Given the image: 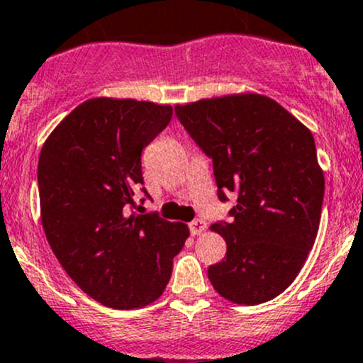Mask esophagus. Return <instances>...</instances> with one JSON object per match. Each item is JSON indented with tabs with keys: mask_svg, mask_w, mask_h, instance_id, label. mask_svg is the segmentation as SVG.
Masks as SVG:
<instances>
[{
	"mask_svg": "<svg viewBox=\"0 0 363 363\" xmlns=\"http://www.w3.org/2000/svg\"><path fill=\"white\" fill-rule=\"evenodd\" d=\"M205 230V221L203 219H193L191 223H189V232H191V235H200V233H203Z\"/></svg>",
	"mask_w": 363,
	"mask_h": 363,
	"instance_id": "esophagus-1",
	"label": "esophagus"
}]
</instances>
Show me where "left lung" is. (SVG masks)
I'll list each match as a JSON object with an SVG mask.
<instances>
[{
    "mask_svg": "<svg viewBox=\"0 0 363 363\" xmlns=\"http://www.w3.org/2000/svg\"><path fill=\"white\" fill-rule=\"evenodd\" d=\"M175 116L212 160L219 200L237 195L230 221L211 226L226 256L208 267V281L230 302L272 300L298 276L320 228L325 177L313 133L252 93L177 105Z\"/></svg>",
    "mask_w": 363,
    "mask_h": 363,
    "instance_id": "8db88e82",
    "label": "left lung"
}]
</instances>
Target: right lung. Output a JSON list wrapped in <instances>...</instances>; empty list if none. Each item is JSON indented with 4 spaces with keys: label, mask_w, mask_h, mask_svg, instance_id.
<instances>
[{
    "label": "right lung",
    "mask_w": 363,
    "mask_h": 363,
    "mask_svg": "<svg viewBox=\"0 0 363 363\" xmlns=\"http://www.w3.org/2000/svg\"><path fill=\"white\" fill-rule=\"evenodd\" d=\"M172 113L170 105L93 98L57 124L40 152V208L50 250L84 294L112 309L155 302L189 237L184 223L133 211L137 193L149 199L142 149Z\"/></svg>",
    "instance_id": "obj_1"
}]
</instances>
